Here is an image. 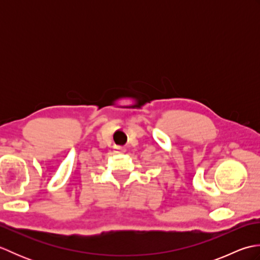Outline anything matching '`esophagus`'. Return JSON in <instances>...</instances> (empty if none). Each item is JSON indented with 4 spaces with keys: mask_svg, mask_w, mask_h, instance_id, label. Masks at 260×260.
<instances>
[{
    "mask_svg": "<svg viewBox=\"0 0 260 260\" xmlns=\"http://www.w3.org/2000/svg\"><path fill=\"white\" fill-rule=\"evenodd\" d=\"M115 150H116V152H117V153H124L125 152V148L121 147V146H116Z\"/></svg>",
    "mask_w": 260,
    "mask_h": 260,
    "instance_id": "1",
    "label": "esophagus"
}]
</instances>
